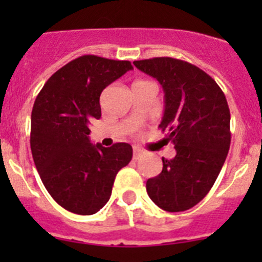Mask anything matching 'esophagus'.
<instances>
[{
  "label": "esophagus",
  "instance_id": "1",
  "mask_svg": "<svg viewBox=\"0 0 262 262\" xmlns=\"http://www.w3.org/2000/svg\"><path fill=\"white\" fill-rule=\"evenodd\" d=\"M142 155V149L139 147H134V159H138Z\"/></svg>",
  "mask_w": 262,
  "mask_h": 262
}]
</instances>
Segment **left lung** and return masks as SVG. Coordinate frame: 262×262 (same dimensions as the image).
I'll list each match as a JSON object with an SVG mask.
<instances>
[{
  "label": "left lung",
  "mask_w": 262,
  "mask_h": 262,
  "mask_svg": "<svg viewBox=\"0 0 262 262\" xmlns=\"http://www.w3.org/2000/svg\"><path fill=\"white\" fill-rule=\"evenodd\" d=\"M164 90L160 128L176 156L163 157V170L147 181V193L160 209L185 211L201 202L216 181L231 144L230 108L224 93L206 72L173 57L134 61Z\"/></svg>",
  "instance_id": "obj_1"
}]
</instances>
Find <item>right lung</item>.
Instances as JSON below:
<instances>
[{
    "label": "right lung",
    "instance_id": "1",
    "mask_svg": "<svg viewBox=\"0 0 262 262\" xmlns=\"http://www.w3.org/2000/svg\"><path fill=\"white\" fill-rule=\"evenodd\" d=\"M131 69L126 60L84 55L55 72L36 97L30 135L34 163L48 193L68 211H99L117 173L133 159L127 143L105 148L88 136L90 122L101 118L102 90Z\"/></svg>",
    "mask_w": 262,
    "mask_h": 262
}]
</instances>
